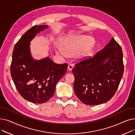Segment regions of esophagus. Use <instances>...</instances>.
<instances>
[{
  "mask_svg": "<svg viewBox=\"0 0 135 135\" xmlns=\"http://www.w3.org/2000/svg\"><path fill=\"white\" fill-rule=\"evenodd\" d=\"M73 68V65H72V63H69L68 64V69L69 70H71Z\"/></svg>",
  "mask_w": 135,
  "mask_h": 135,
  "instance_id": "34e87169",
  "label": "esophagus"
}]
</instances>
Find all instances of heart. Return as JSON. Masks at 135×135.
Segmentation results:
<instances>
[{
    "label": "heart",
    "mask_w": 135,
    "mask_h": 135,
    "mask_svg": "<svg viewBox=\"0 0 135 135\" xmlns=\"http://www.w3.org/2000/svg\"><path fill=\"white\" fill-rule=\"evenodd\" d=\"M94 44V40L87 35H71L65 38V45L59 44L57 46V52L64 57H67L68 52L78 56L87 55L90 47Z\"/></svg>",
    "instance_id": "heart-1"
}]
</instances>
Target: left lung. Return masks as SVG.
Instances as JSON below:
<instances>
[{
    "instance_id": "8db88e82",
    "label": "left lung",
    "mask_w": 135,
    "mask_h": 135,
    "mask_svg": "<svg viewBox=\"0 0 135 135\" xmlns=\"http://www.w3.org/2000/svg\"><path fill=\"white\" fill-rule=\"evenodd\" d=\"M121 46L112 38L101 51L75 65L74 90L87 105L107 102L114 95L124 73Z\"/></svg>"
}]
</instances>
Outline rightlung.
I'll list each match as a JSON object with an SVG mask.
<instances>
[{
	"instance_id": "1",
	"label": "right lung",
	"mask_w": 135,
	"mask_h": 135,
	"mask_svg": "<svg viewBox=\"0 0 135 135\" xmlns=\"http://www.w3.org/2000/svg\"><path fill=\"white\" fill-rule=\"evenodd\" d=\"M47 27H32L17 42L12 52L10 72L13 83L21 96L35 103H45L53 96L56 84L68 67L67 63H55L47 57L40 60L32 58L30 42Z\"/></svg>"
}]
</instances>
